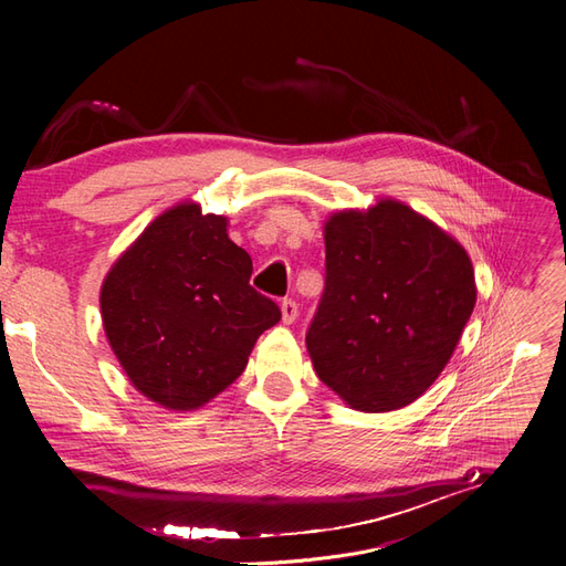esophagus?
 <instances>
[{"mask_svg": "<svg viewBox=\"0 0 566 566\" xmlns=\"http://www.w3.org/2000/svg\"><path fill=\"white\" fill-rule=\"evenodd\" d=\"M281 316H283V323H293L297 318V302L295 300H283L281 302Z\"/></svg>", "mask_w": 566, "mask_h": 566, "instance_id": "esophagus-1", "label": "esophagus"}]
</instances>
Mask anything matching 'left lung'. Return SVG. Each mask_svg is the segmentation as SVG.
Wrapping results in <instances>:
<instances>
[{
	"label": "left lung",
	"instance_id": "obj_1",
	"mask_svg": "<svg viewBox=\"0 0 566 566\" xmlns=\"http://www.w3.org/2000/svg\"><path fill=\"white\" fill-rule=\"evenodd\" d=\"M468 252L397 200L325 224V287L306 331L321 382L352 408L416 401L449 364L474 310Z\"/></svg>",
	"mask_w": 566,
	"mask_h": 566
}]
</instances>
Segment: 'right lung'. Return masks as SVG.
<instances>
[{
  "label": "right lung",
  "mask_w": 566,
  "mask_h": 566,
  "mask_svg": "<svg viewBox=\"0 0 566 566\" xmlns=\"http://www.w3.org/2000/svg\"><path fill=\"white\" fill-rule=\"evenodd\" d=\"M252 260L227 219L177 205L111 269L101 314L111 347L144 397L193 410L224 391L279 304L250 285Z\"/></svg>",
  "instance_id": "obj_1"
}]
</instances>
